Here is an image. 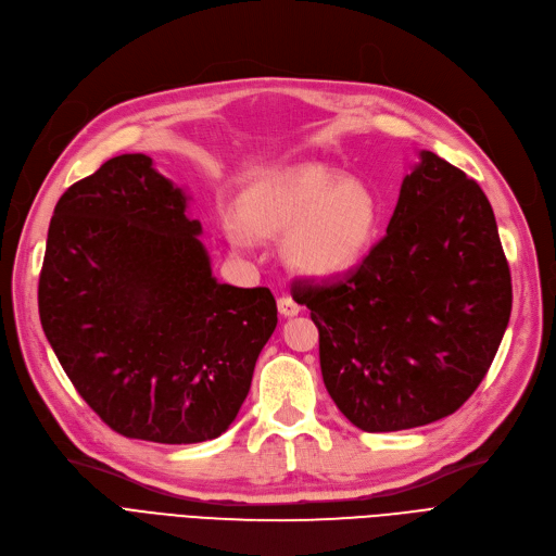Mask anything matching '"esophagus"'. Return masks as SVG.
I'll return each instance as SVG.
<instances>
[{
  "label": "esophagus",
  "instance_id": "1",
  "mask_svg": "<svg viewBox=\"0 0 556 556\" xmlns=\"http://www.w3.org/2000/svg\"><path fill=\"white\" fill-rule=\"evenodd\" d=\"M278 312H280L282 316H296V314L301 312V305H299L292 296L282 294V296L278 299Z\"/></svg>",
  "mask_w": 556,
  "mask_h": 556
}]
</instances>
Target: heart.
<instances>
[{
	"mask_svg": "<svg viewBox=\"0 0 556 556\" xmlns=\"http://www.w3.org/2000/svg\"><path fill=\"white\" fill-rule=\"evenodd\" d=\"M240 217L257 235L287 232L285 257L296 271L334 278L355 269L371 251L382 203L359 180H343L319 165H299L253 182L240 197ZM245 229L235 219L224 222L228 242L237 249L249 244Z\"/></svg>",
	"mask_w": 556,
	"mask_h": 556,
	"instance_id": "1",
	"label": "heart"
}]
</instances>
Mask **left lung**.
<instances>
[{
  "instance_id": "obj_1",
  "label": "left lung",
  "mask_w": 556,
  "mask_h": 556,
  "mask_svg": "<svg viewBox=\"0 0 556 556\" xmlns=\"http://www.w3.org/2000/svg\"><path fill=\"white\" fill-rule=\"evenodd\" d=\"M319 328L330 399L364 432L457 412L484 380L511 314L493 207L432 151L403 178L387 235L353 271L296 282Z\"/></svg>"
}]
</instances>
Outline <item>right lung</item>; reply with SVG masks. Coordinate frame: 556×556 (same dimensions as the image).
Masks as SVG:
<instances>
[{
	"instance_id": "right-lung-1",
	"label": "right lung",
	"mask_w": 556,
	"mask_h": 556,
	"mask_svg": "<svg viewBox=\"0 0 556 556\" xmlns=\"http://www.w3.org/2000/svg\"><path fill=\"white\" fill-rule=\"evenodd\" d=\"M188 197L144 153L105 161L59 199L38 309L78 395L128 439L228 430L276 330L267 287L217 282Z\"/></svg>"
}]
</instances>
